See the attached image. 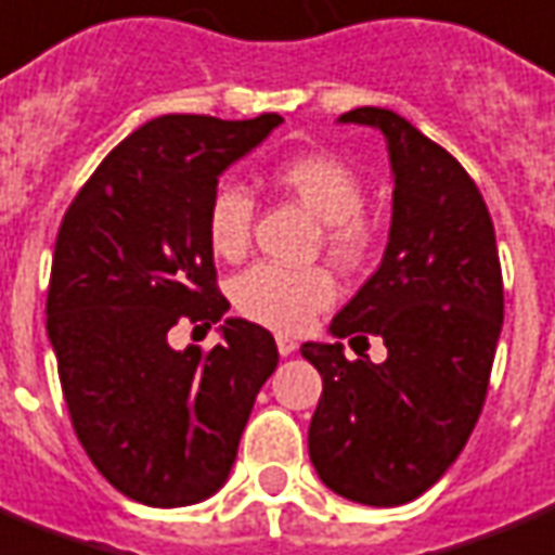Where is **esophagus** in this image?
Returning a JSON list of instances; mask_svg holds the SVG:
<instances>
[{
	"mask_svg": "<svg viewBox=\"0 0 555 555\" xmlns=\"http://www.w3.org/2000/svg\"><path fill=\"white\" fill-rule=\"evenodd\" d=\"M276 349H279V354H282V358H287V354L296 352V340H294V337H287V334H279Z\"/></svg>",
	"mask_w": 555,
	"mask_h": 555,
	"instance_id": "obj_1",
	"label": "esophagus"
}]
</instances>
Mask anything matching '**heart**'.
Masks as SVG:
<instances>
[{
  "mask_svg": "<svg viewBox=\"0 0 555 555\" xmlns=\"http://www.w3.org/2000/svg\"><path fill=\"white\" fill-rule=\"evenodd\" d=\"M273 183L320 218L323 249L344 268L370 259L375 230L363 215L366 185L352 165L325 151H306L273 168ZM256 203L238 183H218L206 206V241L223 261L241 259L253 238ZM337 296L325 268L253 264L232 282V302L253 323L273 332H302Z\"/></svg>",
  "mask_w": 555,
  "mask_h": 555,
  "instance_id": "1",
  "label": "heart"
}]
</instances>
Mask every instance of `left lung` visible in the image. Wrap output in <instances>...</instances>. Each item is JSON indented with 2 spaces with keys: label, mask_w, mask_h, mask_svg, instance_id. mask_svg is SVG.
I'll return each mask as SVG.
<instances>
[{
  "label": "left lung",
  "mask_w": 555,
  "mask_h": 555,
  "mask_svg": "<svg viewBox=\"0 0 555 555\" xmlns=\"http://www.w3.org/2000/svg\"><path fill=\"white\" fill-rule=\"evenodd\" d=\"M340 121L387 137L396 189L380 268L328 332L378 334L387 361H346L337 340L302 346L323 375L308 454L332 492L401 506L446 475L483 410L503 325L501 259L483 194L446 147L392 109L358 107Z\"/></svg>",
  "instance_id": "1"
}]
</instances>
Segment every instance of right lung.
Here are the masks:
<instances>
[{
  "instance_id": "obj_1",
  "label": "right lung",
  "mask_w": 555,
  "mask_h": 555,
  "mask_svg": "<svg viewBox=\"0 0 555 555\" xmlns=\"http://www.w3.org/2000/svg\"><path fill=\"white\" fill-rule=\"evenodd\" d=\"M282 116H159L116 145L63 215L46 328L72 428L109 486L145 506L218 492L279 349L256 323L223 320L209 352H177L180 320L206 328L218 291L206 206L218 177Z\"/></svg>"
}]
</instances>
